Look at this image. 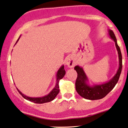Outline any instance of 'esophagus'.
Masks as SVG:
<instances>
[{"mask_svg": "<svg viewBox=\"0 0 128 128\" xmlns=\"http://www.w3.org/2000/svg\"><path fill=\"white\" fill-rule=\"evenodd\" d=\"M66 64L69 68H73L76 64V62L72 57H70L67 58L66 61Z\"/></svg>", "mask_w": 128, "mask_h": 128, "instance_id": "1", "label": "esophagus"}]
</instances>
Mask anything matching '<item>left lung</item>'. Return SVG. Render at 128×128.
I'll return each instance as SVG.
<instances>
[{
  "mask_svg": "<svg viewBox=\"0 0 128 128\" xmlns=\"http://www.w3.org/2000/svg\"><path fill=\"white\" fill-rule=\"evenodd\" d=\"M108 34L110 38L115 42V47L118 52L119 60L118 69L116 74L109 80L98 84H90L87 76L82 67L76 65L74 70L78 73V78L76 81V89L78 94L84 98L89 100H96L102 99L109 93L118 81L122 70V56L120 49L117 44L116 38L113 31L108 29Z\"/></svg>",
  "mask_w": 128,
  "mask_h": 128,
  "instance_id": "obj_1",
  "label": "left lung"
}]
</instances>
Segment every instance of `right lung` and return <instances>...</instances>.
I'll return each instance as SVG.
<instances>
[{
	"label": "right lung",
	"instance_id": "1",
	"mask_svg": "<svg viewBox=\"0 0 128 128\" xmlns=\"http://www.w3.org/2000/svg\"><path fill=\"white\" fill-rule=\"evenodd\" d=\"M20 38H18V41L16 42H17L20 40ZM65 71H64V65H62L60 66V68H59L58 71H57V74H56V86H55L53 88L52 90H51L49 93L47 94V95L43 96L42 97H30L27 96L25 95L24 94H23L16 87L19 93H20L22 95V96L26 100H28V101H31V102H33L34 103H36V104H43V103H46L50 102V101H52L55 99V98L57 96V95L58 94V93L60 92V89H59V81H60V79H62L64 77V76L65 75Z\"/></svg>",
	"mask_w": 128,
	"mask_h": 128
}]
</instances>
